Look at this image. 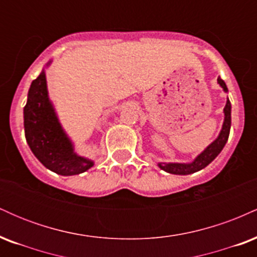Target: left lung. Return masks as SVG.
I'll use <instances>...</instances> for the list:
<instances>
[{"instance_id": "1", "label": "left lung", "mask_w": 257, "mask_h": 257, "mask_svg": "<svg viewBox=\"0 0 257 257\" xmlns=\"http://www.w3.org/2000/svg\"><path fill=\"white\" fill-rule=\"evenodd\" d=\"M217 83L222 87L223 90L228 91L226 83L220 77L217 78ZM223 113H225V119H223L222 129H221L219 137L216 138V140H214L210 145L206 147L200 155L197 156L193 162H191V163H163V162H159L158 167L162 170H164V172L170 174L188 175V174L199 172V170H202L208 164H210L219 156V153L222 151L227 140H228L229 129H231V102H229L228 99H227L226 106L223 108Z\"/></svg>"}]
</instances>
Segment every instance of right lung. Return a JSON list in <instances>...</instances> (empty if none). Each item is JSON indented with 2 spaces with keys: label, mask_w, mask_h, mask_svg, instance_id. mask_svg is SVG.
Returning <instances> with one entry per match:
<instances>
[{
  "label": "right lung",
  "mask_w": 257,
  "mask_h": 257,
  "mask_svg": "<svg viewBox=\"0 0 257 257\" xmlns=\"http://www.w3.org/2000/svg\"><path fill=\"white\" fill-rule=\"evenodd\" d=\"M49 64L51 61L47 66ZM24 128L28 145L47 169L70 176L84 173L94 166L93 161L75 152L73 144L61 128L49 100L44 70L32 81L29 89L24 107Z\"/></svg>",
  "instance_id": "obj_1"
}]
</instances>
